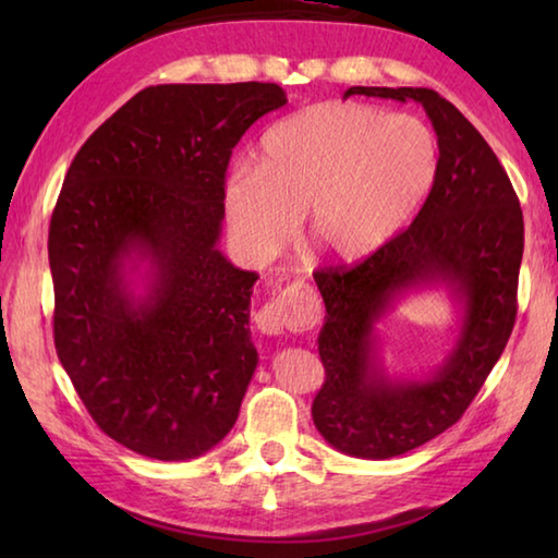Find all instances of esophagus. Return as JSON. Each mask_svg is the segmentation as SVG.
Returning a JSON list of instances; mask_svg holds the SVG:
<instances>
[{"instance_id":"1","label":"esophagus","mask_w":558,"mask_h":558,"mask_svg":"<svg viewBox=\"0 0 558 558\" xmlns=\"http://www.w3.org/2000/svg\"><path fill=\"white\" fill-rule=\"evenodd\" d=\"M253 323H256V327L263 335H282L286 329H290L292 315H290V300L286 292H282L280 298L266 302V305L256 313V317H253Z\"/></svg>"}]
</instances>
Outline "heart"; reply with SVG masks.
Listing matches in <instances>:
<instances>
[{"label":"heart","instance_id":"heart-1","mask_svg":"<svg viewBox=\"0 0 558 558\" xmlns=\"http://www.w3.org/2000/svg\"><path fill=\"white\" fill-rule=\"evenodd\" d=\"M436 177L438 143L426 122L329 100L263 132L258 162L241 159L226 174L223 209L253 258L286 248L305 216L315 258L356 263L413 219Z\"/></svg>","mask_w":558,"mask_h":558}]
</instances>
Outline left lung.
Wrapping results in <instances>:
<instances>
[{"instance_id":"left-lung-1","label":"left lung","mask_w":558,"mask_h":558,"mask_svg":"<svg viewBox=\"0 0 558 558\" xmlns=\"http://www.w3.org/2000/svg\"><path fill=\"white\" fill-rule=\"evenodd\" d=\"M349 96L421 102L440 153L436 184L409 229L352 268L315 272L327 315L313 421L339 452L386 460L448 430L502 356L517 317L524 219L493 147L436 90L354 86ZM423 287H446L461 307L459 339L423 383L393 380L378 359L375 325Z\"/></svg>"}]
</instances>
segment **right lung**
<instances>
[{
  "label": "right lung",
  "instance_id": "right-lung-1",
  "mask_svg": "<svg viewBox=\"0 0 558 558\" xmlns=\"http://www.w3.org/2000/svg\"><path fill=\"white\" fill-rule=\"evenodd\" d=\"M286 102L276 83L149 86L65 172L49 226L56 352L98 428L140 456L199 458L239 418L258 276L219 251L226 167Z\"/></svg>",
  "mask_w": 558,
  "mask_h": 558
}]
</instances>
